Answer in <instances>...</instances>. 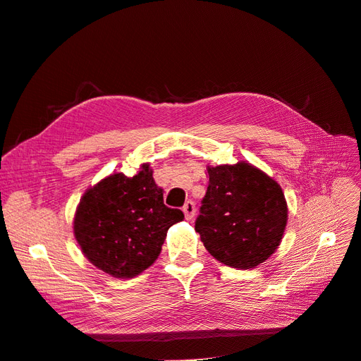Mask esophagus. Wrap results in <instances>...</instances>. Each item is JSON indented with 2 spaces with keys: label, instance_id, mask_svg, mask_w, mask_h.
Wrapping results in <instances>:
<instances>
[{
  "label": "esophagus",
  "instance_id": "34e87169",
  "mask_svg": "<svg viewBox=\"0 0 361 361\" xmlns=\"http://www.w3.org/2000/svg\"><path fill=\"white\" fill-rule=\"evenodd\" d=\"M182 211H183V214H185V218H187V220H192L194 218V215H195V204H194V202H187L183 204V207H182Z\"/></svg>",
  "mask_w": 361,
  "mask_h": 361
}]
</instances>
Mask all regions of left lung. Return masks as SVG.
Masks as SVG:
<instances>
[{
    "instance_id": "1",
    "label": "left lung",
    "mask_w": 361,
    "mask_h": 361,
    "mask_svg": "<svg viewBox=\"0 0 361 361\" xmlns=\"http://www.w3.org/2000/svg\"><path fill=\"white\" fill-rule=\"evenodd\" d=\"M206 170L209 183L195 232L221 264L256 268L274 253L285 235L288 203L281 187L245 161Z\"/></svg>"
}]
</instances>
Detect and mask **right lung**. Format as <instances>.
I'll return each instance as SVG.
<instances>
[{"instance_id":"obj_1","label":"right lung","mask_w":361,"mask_h":361,"mask_svg":"<svg viewBox=\"0 0 361 361\" xmlns=\"http://www.w3.org/2000/svg\"><path fill=\"white\" fill-rule=\"evenodd\" d=\"M150 166L134 176L114 173L84 192L73 216V235L84 256L116 279H133L158 259L169 228L183 220L164 204V190Z\"/></svg>"}]
</instances>
